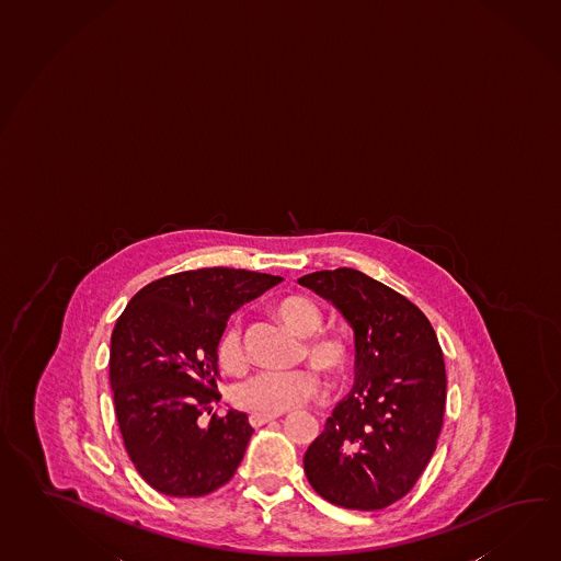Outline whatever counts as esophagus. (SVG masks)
I'll use <instances>...</instances> for the list:
<instances>
[{
	"mask_svg": "<svg viewBox=\"0 0 561 561\" xmlns=\"http://www.w3.org/2000/svg\"><path fill=\"white\" fill-rule=\"evenodd\" d=\"M277 415H262V413H252L250 415V423H252L253 427H260V425H265V423L274 422Z\"/></svg>",
	"mask_w": 561,
	"mask_h": 561,
	"instance_id": "1",
	"label": "esophagus"
}]
</instances>
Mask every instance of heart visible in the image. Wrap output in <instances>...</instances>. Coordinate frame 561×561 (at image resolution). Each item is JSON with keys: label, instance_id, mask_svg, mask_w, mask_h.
<instances>
[{"label": "heart", "instance_id": "obj_1", "mask_svg": "<svg viewBox=\"0 0 561 561\" xmlns=\"http://www.w3.org/2000/svg\"><path fill=\"white\" fill-rule=\"evenodd\" d=\"M275 316L287 330L308 337L304 343V357L325 378H340L350 366V345L333 333H319L323 323L320 306L304 296H289L275 308ZM219 364L226 369H240L245 362L241 345L240 325H229L218 345ZM320 391V381L308 369L298 371H257L238 381L231 389L233 403L252 413L279 415L298 408Z\"/></svg>", "mask_w": 561, "mask_h": 561}]
</instances>
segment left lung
Here are the masks:
<instances>
[{
  "label": "left lung",
  "instance_id": "1",
  "mask_svg": "<svg viewBox=\"0 0 561 561\" xmlns=\"http://www.w3.org/2000/svg\"><path fill=\"white\" fill-rule=\"evenodd\" d=\"M354 330L355 386L308 447L304 469L323 500L374 512L401 500L435 451L446 366L434 328L391 287L352 267L304 275Z\"/></svg>",
  "mask_w": 561,
  "mask_h": 561
}]
</instances>
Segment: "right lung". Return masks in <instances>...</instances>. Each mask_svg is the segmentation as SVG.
<instances>
[{
  "instance_id": "obj_1",
  "label": "right lung",
  "mask_w": 561,
  "mask_h": 561,
  "mask_svg": "<svg viewBox=\"0 0 561 561\" xmlns=\"http://www.w3.org/2000/svg\"><path fill=\"white\" fill-rule=\"evenodd\" d=\"M279 275L206 267L141 287L115 323L110 383L127 456L153 490L199 497L228 483L253 434L228 410L207 425L218 393V345L233 311Z\"/></svg>"
}]
</instances>
